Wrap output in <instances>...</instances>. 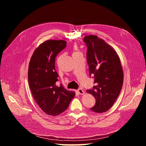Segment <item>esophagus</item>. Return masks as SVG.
Listing matches in <instances>:
<instances>
[{"label":"esophagus","mask_w":146,"mask_h":146,"mask_svg":"<svg viewBox=\"0 0 146 146\" xmlns=\"http://www.w3.org/2000/svg\"><path fill=\"white\" fill-rule=\"evenodd\" d=\"M77 92H78V93L80 95H82L84 94V91L82 89V88H79V89H78Z\"/></svg>","instance_id":"obj_1"}]
</instances>
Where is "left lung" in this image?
<instances>
[{
    "label": "left lung",
    "mask_w": 146,
    "mask_h": 146,
    "mask_svg": "<svg viewBox=\"0 0 146 146\" xmlns=\"http://www.w3.org/2000/svg\"><path fill=\"white\" fill-rule=\"evenodd\" d=\"M83 41L87 47L90 76H92L95 84L92 89L86 90L96 99L90 110L104 113L113 105L122 90L123 75L121 61L116 51L97 36H86Z\"/></svg>",
    "instance_id": "left-lung-1"
}]
</instances>
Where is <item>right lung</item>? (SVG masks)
<instances>
[{"mask_svg":"<svg viewBox=\"0 0 146 146\" xmlns=\"http://www.w3.org/2000/svg\"><path fill=\"white\" fill-rule=\"evenodd\" d=\"M63 40H48L35 50L29 63V85L32 96L42 111L56 116L68 108L75 92L60 84L56 85L58 74L55 70V58L66 47Z\"/></svg>","mask_w":146,"mask_h":146,"instance_id":"add662e5","label":"right lung"}]
</instances>
